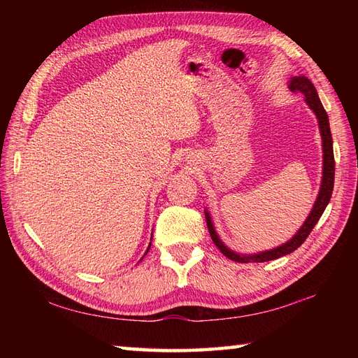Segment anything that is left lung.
<instances>
[{"label": "left lung", "instance_id": "8db88e82", "mask_svg": "<svg viewBox=\"0 0 358 358\" xmlns=\"http://www.w3.org/2000/svg\"><path fill=\"white\" fill-rule=\"evenodd\" d=\"M289 89L294 90V92H301L305 95L306 104L315 113V117L318 120V127H320V135H322V146H323V177H322V185H320V191H318V196L314 203V208L310 210V214L308 215L306 222L303 223L294 237L286 241L285 245H281L275 249L271 250H264V252H258V254H237L231 250L227 246L223 245V241L218 238V235L215 232L214 223H212L210 215L208 210H204V215H206V223H208V229L210 234L212 241L215 243V246L220 249L224 257L229 258L232 262H238V263H262V262H269V260H275V258H280L283 255H287L294 252L296 248H300L303 245V241L308 238V235L310 231L314 229V226L317 224L318 220L323 215V212L328 206V203L331 200L332 195V189H334V175H336V162H334V149H332V135H331V127H329V118L328 113H326L323 104L318 98L317 89L314 87L313 83H310L306 77H294L291 81H289Z\"/></svg>", "mask_w": 358, "mask_h": 358}]
</instances>
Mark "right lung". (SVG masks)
<instances>
[{"label":"right lung","instance_id":"add662e5","mask_svg":"<svg viewBox=\"0 0 358 358\" xmlns=\"http://www.w3.org/2000/svg\"><path fill=\"white\" fill-rule=\"evenodd\" d=\"M149 249H150V245H149V248H148V250H146V254H148V252H149Z\"/></svg>","mask_w":358,"mask_h":358}]
</instances>
